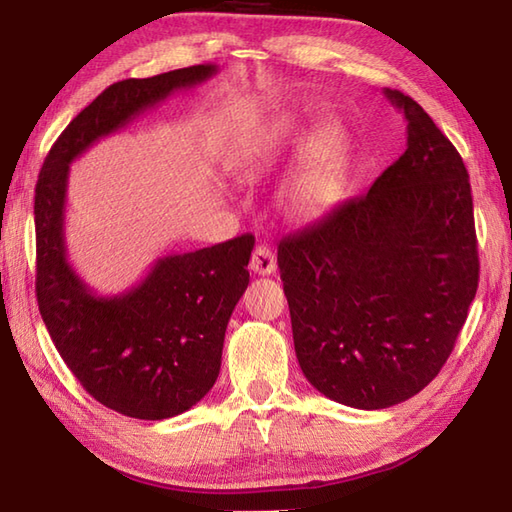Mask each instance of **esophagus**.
<instances>
[{"label":"esophagus","instance_id":"esophagus-1","mask_svg":"<svg viewBox=\"0 0 512 512\" xmlns=\"http://www.w3.org/2000/svg\"><path fill=\"white\" fill-rule=\"evenodd\" d=\"M275 268H277V259L273 255V250L264 244H259L253 250V257H250V270L257 275H270L275 273Z\"/></svg>","mask_w":512,"mask_h":512}]
</instances>
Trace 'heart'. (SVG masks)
Masks as SVG:
<instances>
[{
    "label": "heart",
    "instance_id": "1",
    "mask_svg": "<svg viewBox=\"0 0 512 512\" xmlns=\"http://www.w3.org/2000/svg\"><path fill=\"white\" fill-rule=\"evenodd\" d=\"M308 138V125L295 114L279 116L277 121L259 129L239 149L235 171L244 180H259L277 162L299 149ZM345 167V136L339 127L328 125L314 134L303 149L299 165L290 173L281 206L292 220L306 222L328 211L339 198Z\"/></svg>",
    "mask_w": 512,
    "mask_h": 512
}]
</instances>
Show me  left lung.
<instances>
[{"label":"left lung","instance_id":"8db88e82","mask_svg":"<svg viewBox=\"0 0 512 512\" xmlns=\"http://www.w3.org/2000/svg\"><path fill=\"white\" fill-rule=\"evenodd\" d=\"M385 96L405 114V154L277 248L301 372L356 409L398 405L438 376L480 279L458 149L416 101Z\"/></svg>","mask_w":512,"mask_h":512}]
</instances>
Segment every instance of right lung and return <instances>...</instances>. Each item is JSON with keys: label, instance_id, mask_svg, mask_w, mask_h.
Returning a JSON list of instances; mask_svg holds the SVG:
<instances>
[{"label": "right lung", "instance_id": "add662e5", "mask_svg": "<svg viewBox=\"0 0 512 512\" xmlns=\"http://www.w3.org/2000/svg\"><path fill=\"white\" fill-rule=\"evenodd\" d=\"M217 72L202 63L110 85L52 145L35 189L37 303L50 339L85 391L123 416L165 420L215 385L228 319L248 286L255 237L246 233L193 253L160 257L132 290L101 297L65 253L70 165L171 92Z\"/></svg>", "mask_w": 512, "mask_h": 512}]
</instances>
